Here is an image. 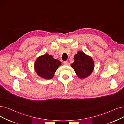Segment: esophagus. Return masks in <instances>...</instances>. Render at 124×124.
I'll return each mask as SVG.
<instances>
[{"label":"esophagus","instance_id":"esophagus-1","mask_svg":"<svg viewBox=\"0 0 124 124\" xmlns=\"http://www.w3.org/2000/svg\"><path fill=\"white\" fill-rule=\"evenodd\" d=\"M63 64H64V65H68L69 62L68 61H64L63 62Z\"/></svg>","mask_w":124,"mask_h":124}]
</instances>
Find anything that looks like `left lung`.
I'll return each instance as SVG.
<instances>
[{
  "mask_svg": "<svg viewBox=\"0 0 124 124\" xmlns=\"http://www.w3.org/2000/svg\"><path fill=\"white\" fill-rule=\"evenodd\" d=\"M74 61L71 66L74 69L77 76L81 79L89 77L94 68L93 59L82 51L78 52L74 57Z\"/></svg>",
  "mask_w": 124,
  "mask_h": 124,
  "instance_id": "8db88e82",
  "label": "left lung"
}]
</instances>
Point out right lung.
Listing matches in <instances>:
<instances>
[{
    "label": "right lung",
    "instance_id": "1",
    "mask_svg": "<svg viewBox=\"0 0 124 124\" xmlns=\"http://www.w3.org/2000/svg\"><path fill=\"white\" fill-rule=\"evenodd\" d=\"M61 65V62L55 59L47 54L38 57L34 63L36 73L41 78L50 79L54 77L58 68Z\"/></svg>",
    "mask_w": 124,
    "mask_h": 124
}]
</instances>
